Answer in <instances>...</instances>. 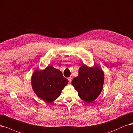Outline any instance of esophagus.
<instances>
[{"label":"esophagus","instance_id":"34e87169","mask_svg":"<svg viewBox=\"0 0 133 133\" xmlns=\"http://www.w3.org/2000/svg\"><path fill=\"white\" fill-rule=\"evenodd\" d=\"M68 81H69L70 83L71 82V81H72V78L71 77H68Z\"/></svg>","mask_w":133,"mask_h":133}]
</instances>
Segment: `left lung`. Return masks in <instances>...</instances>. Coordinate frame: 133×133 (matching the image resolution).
Wrapping results in <instances>:
<instances>
[{
    "label": "left lung",
    "mask_w": 133,
    "mask_h": 133,
    "mask_svg": "<svg viewBox=\"0 0 133 133\" xmlns=\"http://www.w3.org/2000/svg\"><path fill=\"white\" fill-rule=\"evenodd\" d=\"M104 82V72L101 67L82 65L78 70V76L72 80V84L81 99L92 103L99 96Z\"/></svg>",
    "instance_id": "obj_1"
}]
</instances>
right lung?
Wrapping results in <instances>:
<instances>
[{
    "label": "right lung",
    "instance_id": "1",
    "mask_svg": "<svg viewBox=\"0 0 133 133\" xmlns=\"http://www.w3.org/2000/svg\"><path fill=\"white\" fill-rule=\"evenodd\" d=\"M31 82L36 95L45 102L51 103L60 96L68 81L63 77L61 71L50 65L44 70L37 68L34 71Z\"/></svg>",
    "mask_w": 133,
    "mask_h": 133
}]
</instances>
